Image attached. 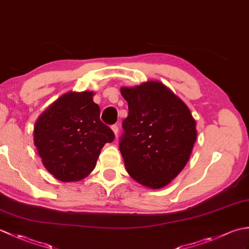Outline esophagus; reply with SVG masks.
I'll return each mask as SVG.
<instances>
[{
  "mask_svg": "<svg viewBox=\"0 0 249 249\" xmlns=\"http://www.w3.org/2000/svg\"><path fill=\"white\" fill-rule=\"evenodd\" d=\"M111 129H112V131H113V134L115 135V137L118 136V133H119L118 125H112V126H111Z\"/></svg>",
  "mask_w": 249,
  "mask_h": 249,
  "instance_id": "34e87169",
  "label": "esophagus"
}]
</instances>
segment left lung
Wrapping results in <instances>:
<instances>
[{
	"instance_id": "8db88e82",
	"label": "left lung",
	"mask_w": 249,
	"mask_h": 249,
	"mask_svg": "<svg viewBox=\"0 0 249 249\" xmlns=\"http://www.w3.org/2000/svg\"><path fill=\"white\" fill-rule=\"evenodd\" d=\"M128 104L120 151L129 176L152 189L165 187L181 172L197 139L189 108L160 81L122 87Z\"/></svg>"
}]
</instances>
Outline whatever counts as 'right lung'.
Here are the masks:
<instances>
[{
    "instance_id": "1",
    "label": "right lung",
    "mask_w": 249,
    "mask_h": 249,
    "mask_svg": "<svg viewBox=\"0 0 249 249\" xmlns=\"http://www.w3.org/2000/svg\"><path fill=\"white\" fill-rule=\"evenodd\" d=\"M94 92H67L52 103L34 126V145L44 167L61 182L91 173L103 146L114 134L99 119Z\"/></svg>"
}]
</instances>
